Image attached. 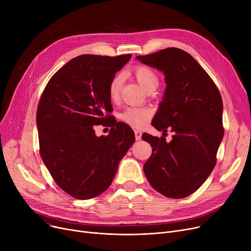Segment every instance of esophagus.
Here are the masks:
<instances>
[{"mask_svg": "<svg viewBox=\"0 0 251 251\" xmlns=\"http://www.w3.org/2000/svg\"><path fill=\"white\" fill-rule=\"evenodd\" d=\"M134 134H135V139H136V140H140V139H141V135H142L141 131L135 130V131H134Z\"/></svg>", "mask_w": 251, "mask_h": 251, "instance_id": "obj_1", "label": "esophagus"}]
</instances>
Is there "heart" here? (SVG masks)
Here are the masks:
<instances>
[{"mask_svg": "<svg viewBox=\"0 0 251 251\" xmlns=\"http://www.w3.org/2000/svg\"><path fill=\"white\" fill-rule=\"evenodd\" d=\"M133 75L139 84L148 92L153 90L159 85V78L156 73L148 66L138 65L133 69ZM122 85V76L115 75L109 85V96L112 100H117L120 96ZM151 111L148 108H128L121 114V119L127 124L135 128L146 126L151 118Z\"/></svg>", "mask_w": 251, "mask_h": 251, "instance_id": "b5f03b06", "label": "heart"}]
</instances>
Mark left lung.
<instances>
[{
    "instance_id": "left-lung-1",
    "label": "left lung",
    "mask_w": 251,
    "mask_h": 251,
    "mask_svg": "<svg viewBox=\"0 0 251 251\" xmlns=\"http://www.w3.org/2000/svg\"><path fill=\"white\" fill-rule=\"evenodd\" d=\"M137 60L165 75L163 100L151 125L173 131L165 137L143 133L152 152L143 171L151 185L171 199H183L199 189L212 173L224 136L223 101L213 79L185 50L168 48Z\"/></svg>"
}]
</instances>
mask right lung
<instances>
[{"label":"right lung","mask_w":251,"mask_h":251,"mask_svg":"<svg viewBox=\"0 0 251 251\" xmlns=\"http://www.w3.org/2000/svg\"><path fill=\"white\" fill-rule=\"evenodd\" d=\"M131 57L78 56L51 76L39 100V152L52 179L74 199H94L107 190L135 140L127 124L104 115L113 111L112 78ZM108 121L109 135L98 138L93 126Z\"/></svg>","instance_id":"right-lung-1"}]
</instances>
